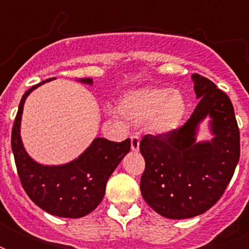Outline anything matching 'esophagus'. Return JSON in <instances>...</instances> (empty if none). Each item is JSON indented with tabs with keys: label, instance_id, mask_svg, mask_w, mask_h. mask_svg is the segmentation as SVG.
<instances>
[{
	"label": "esophagus",
	"instance_id": "obj_1",
	"mask_svg": "<svg viewBox=\"0 0 249 249\" xmlns=\"http://www.w3.org/2000/svg\"><path fill=\"white\" fill-rule=\"evenodd\" d=\"M140 137L138 136H132L130 137V146H132V151L137 152L140 150Z\"/></svg>",
	"mask_w": 249,
	"mask_h": 249
}]
</instances>
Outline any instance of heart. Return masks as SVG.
I'll return each mask as SVG.
<instances>
[{
  "instance_id": "1",
  "label": "heart",
  "mask_w": 249,
  "mask_h": 249,
  "mask_svg": "<svg viewBox=\"0 0 249 249\" xmlns=\"http://www.w3.org/2000/svg\"><path fill=\"white\" fill-rule=\"evenodd\" d=\"M183 94L168 88L146 86L129 90L120 98L119 111L134 125H146L148 132L164 136L174 132L186 115Z\"/></svg>"
}]
</instances>
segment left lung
<instances>
[{"label":"left lung","instance_id":"8db88e82","mask_svg":"<svg viewBox=\"0 0 249 249\" xmlns=\"http://www.w3.org/2000/svg\"><path fill=\"white\" fill-rule=\"evenodd\" d=\"M196 108L185 125L164 136L147 134L140 150L146 161L141 193L155 212L182 220L207 212L231 181L240 156L239 128L230 98L194 73ZM211 119L213 138L196 142L198 124Z\"/></svg>","mask_w":249,"mask_h":249}]
</instances>
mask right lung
I'll return each mask as SVG.
<instances>
[{
    "mask_svg": "<svg viewBox=\"0 0 249 249\" xmlns=\"http://www.w3.org/2000/svg\"><path fill=\"white\" fill-rule=\"evenodd\" d=\"M45 80L25 91L19 103L11 132V148L21 186L29 199L45 212L66 218H80L89 214L103 200L109 176L130 150V140L112 142L95 138L77 158L63 165H42L24 150L20 138L23 106L31 91ZM93 84L91 79L79 80Z\"/></svg>",
    "mask_w": 249,
    "mask_h": 249,
    "instance_id": "obj_1",
    "label": "right lung"
}]
</instances>
